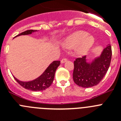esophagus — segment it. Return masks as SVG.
Listing matches in <instances>:
<instances>
[{
	"label": "esophagus",
	"mask_w": 121,
	"mask_h": 121,
	"mask_svg": "<svg viewBox=\"0 0 121 121\" xmlns=\"http://www.w3.org/2000/svg\"><path fill=\"white\" fill-rule=\"evenodd\" d=\"M67 61V59L66 58H64L62 59L61 60V61H60V62H61V64H64V63L66 62Z\"/></svg>",
	"instance_id": "obj_1"
}]
</instances>
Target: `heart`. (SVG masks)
Returning a JSON list of instances; mask_svg holds the SVG:
<instances>
[{"label":"heart","mask_w":121,"mask_h":121,"mask_svg":"<svg viewBox=\"0 0 121 121\" xmlns=\"http://www.w3.org/2000/svg\"><path fill=\"white\" fill-rule=\"evenodd\" d=\"M95 42V37L84 31H78L67 37L64 42L66 48H76V53L85 55L90 51Z\"/></svg>","instance_id":"1"}]
</instances>
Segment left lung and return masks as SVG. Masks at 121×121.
Returning a JSON list of instances; mask_svg holds the SVG:
<instances>
[{
	"instance_id": "obj_1",
	"label": "left lung",
	"mask_w": 121,
	"mask_h": 121,
	"mask_svg": "<svg viewBox=\"0 0 121 121\" xmlns=\"http://www.w3.org/2000/svg\"><path fill=\"white\" fill-rule=\"evenodd\" d=\"M112 47L108 45L100 55L90 62L86 56L77 58L74 62L73 78L75 84L81 87L89 88L98 85L102 81L110 67Z\"/></svg>"
}]
</instances>
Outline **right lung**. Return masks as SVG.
Masks as SVG:
<instances>
[{"label":"right lung","instance_id":"add662e5","mask_svg":"<svg viewBox=\"0 0 121 121\" xmlns=\"http://www.w3.org/2000/svg\"><path fill=\"white\" fill-rule=\"evenodd\" d=\"M37 31V30H30L25 31L24 32L20 33L17 36H22V35H31L34 32ZM60 64V62L53 61L50 64V65L47 67V68L44 71V72L41 75L37 78L35 79L33 81H28V82H23L18 80L17 78L14 76V79L19 83L25 89L29 90L34 91H42L48 88L49 86L51 85L53 80H54V74L57 67Z\"/></svg>","mask_w":121,"mask_h":121}]
</instances>
